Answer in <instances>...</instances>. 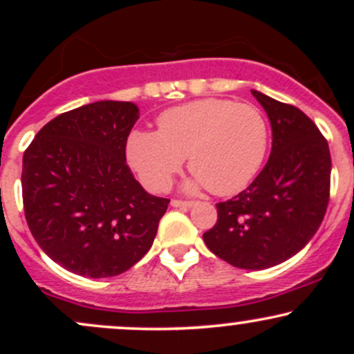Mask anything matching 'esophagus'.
Here are the masks:
<instances>
[{"instance_id":"esophagus-1","label":"esophagus","mask_w":354,"mask_h":354,"mask_svg":"<svg viewBox=\"0 0 354 354\" xmlns=\"http://www.w3.org/2000/svg\"><path fill=\"white\" fill-rule=\"evenodd\" d=\"M194 203L193 201H181V200H171V206L173 208H191Z\"/></svg>"}]
</instances>
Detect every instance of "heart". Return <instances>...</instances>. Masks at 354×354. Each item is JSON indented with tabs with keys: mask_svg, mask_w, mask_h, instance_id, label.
Wrapping results in <instances>:
<instances>
[{
	"mask_svg": "<svg viewBox=\"0 0 354 354\" xmlns=\"http://www.w3.org/2000/svg\"><path fill=\"white\" fill-rule=\"evenodd\" d=\"M160 131L136 129L126 141V158L146 188L163 191L188 156V191L209 188L219 196L245 189L266 158L268 123L253 104L205 98L166 109Z\"/></svg>",
	"mask_w": 354,
	"mask_h": 354,
	"instance_id": "obj_1",
	"label": "heart"
}]
</instances>
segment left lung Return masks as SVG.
<instances>
[{
    "label": "left lung",
    "instance_id": "1",
    "mask_svg": "<svg viewBox=\"0 0 354 354\" xmlns=\"http://www.w3.org/2000/svg\"><path fill=\"white\" fill-rule=\"evenodd\" d=\"M273 131L270 160L245 191L218 203V221L203 234L211 253L241 270H266L303 250L330 201L326 140L301 109L251 89Z\"/></svg>",
    "mask_w": 354,
    "mask_h": 354
}]
</instances>
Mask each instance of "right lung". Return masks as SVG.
Instances as JSON below:
<instances>
[{
    "mask_svg": "<svg viewBox=\"0 0 354 354\" xmlns=\"http://www.w3.org/2000/svg\"><path fill=\"white\" fill-rule=\"evenodd\" d=\"M140 118L129 101H96L44 124L23 156V205L36 243L64 270L109 278L151 248L169 200L143 189L126 165Z\"/></svg>",
    "mask_w": 354,
    "mask_h": 354,
    "instance_id": "obj_1",
    "label": "right lung"
}]
</instances>
